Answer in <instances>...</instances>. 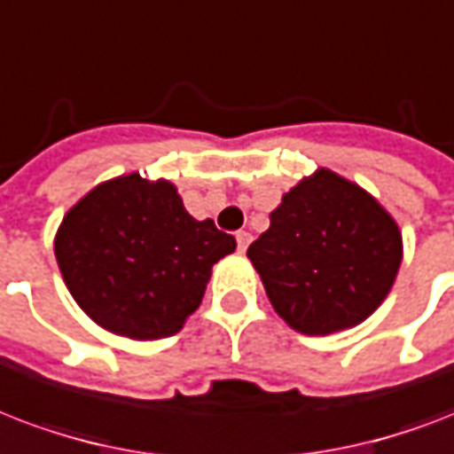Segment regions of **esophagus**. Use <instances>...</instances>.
Returning <instances> with one entry per match:
<instances>
[{"label":"esophagus","mask_w":454,"mask_h":454,"mask_svg":"<svg viewBox=\"0 0 454 454\" xmlns=\"http://www.w3.org/2000/svg\"><path fill=\"white\" fill-rule=\"evenodd\" d=\"M235 240H238V250L245 252L247 250V245H250L252 235L247 233V231H238V233H235Z\"/></svg>","instance_id":"obj_1"}]
</instances>
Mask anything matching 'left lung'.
I'll return each mask as SVG.
<instances>
[{
	"label": "left lung",
	"mask_w": 454,
	"mask_h": 454,
	"mask_svg": "<svg viewBox=\"0 0 454 454\" xmlns=\"http://www.w3.org/2000/svg\"><path fill=\"white\" fill-rule=\"evenodd\" d=\"M247 257L290 326L328 335L364 321L386 300L403 238L372 195L321 168L283 197Z\"/></svg>",
	"instance_id": "left-lung-1"
}]
</instances>
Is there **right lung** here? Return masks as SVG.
Masks as SVG:
<instances>
[{"label": "right lung", "mask_w": 454, "mask_h": 454, "mask_svg": "<svg viewBox=\"0 0 454 454\" xmlns=\"http://www.w3.org/2000/svg\"><path fill=\"white\" fill-rule=\"evenodd\" d=\"M235 250L212 219L195 221L171 183L137 173L97 185L64 216L54 252L71 295L112 333H178L212 266Z\"/></svg>", "instance_id": "1"}]
</instances>
